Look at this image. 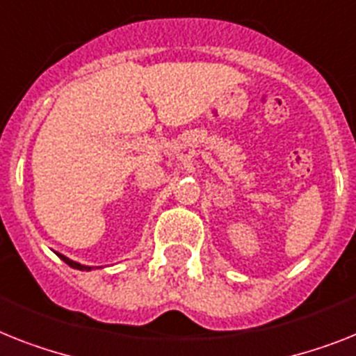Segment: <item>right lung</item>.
Segmentation results:
<instances>
[{
  "label": "right lung",
  "mask_w": 356,
  "mask_h": 356,
  "mask_svg": "<svg viewBox=\"0 0 356 356\" xmlns=\"http://www.w3.org/2000/svg\"><path fill=\"white\" fill-rule=\"evenodd\" d=\"M58 257H60L61 260H63V262L67 264V266L74 267V269H79V271H90V269H92V267H90V266H83V264H78V262H74V260H70V258L63 257V254H58Z\"/></svg>",
  "instance_id": "right-lung-1"
}]
</instances>
